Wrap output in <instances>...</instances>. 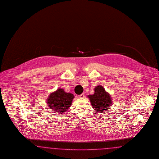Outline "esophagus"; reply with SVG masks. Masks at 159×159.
<instances>
[{
	"mask_svg": "<svg viewBox=\"0 0 159 159\" xmlns=\"http://www.w3.org/2000/svg\"><path fill=\"white\" fill-rule=\"evenodd\" d=\"M84 93H82V94H80V96H79V97H80V98H84Z\"/></svg>",
	"mask_w": 159,
	"mask_h": 159,
	"instance_id": "esophagus-1",
	"label": "esophagus"
}]
</instances>
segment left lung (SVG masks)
Here are the masks:
<instances>
[{"mask_svg":"<svg viewBox=\"0 0 159 159\" xmlns=\"http://www.w3.org/2000/svg\"><path fill=\"white\" fill-rule=\"evenodd\" d=\"M94 90V93L93 94L87 96L93 108L98 113L108 111L110 107L112 104L111 95L101 85L95 87Z\"/></svg>","mask_w":159,"mask_h":159,"instance_id":"left-lung-1","label":"left lung"}]
</instances>
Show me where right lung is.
<instances>
[{"mask_svg":"<svg viewBox=\"0 0 159 159\" xmlns=\"http://www.w3.org/2000/svg\"><path fill=\"white\" fill-rule=\"evenodd\" d=\"M74 95L70 93H66L62 88L52 92L47 100L48 107L57 114H63L72 106Z\"/></svg>","mask_w":159,"mask_h":159,"instance_id":"add662e5","label":"right lung"}]
</instances>
